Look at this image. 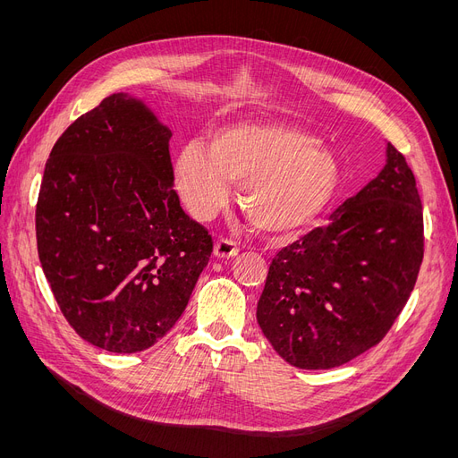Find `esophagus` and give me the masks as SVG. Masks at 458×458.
Here are the masks:
<instances>
[{"label": "esophagus", "instance_id": "esophagus-1", "mask_svg": "<svg viewBox=\"0 0 458 458\" xmlns=\"http://www.w3.org/2000/svg\"><path fill=\"white\" fill-rule=\"evenodd\" d=\"M239 247L232 242V239H216V243L213 247V254L216 258H233L237 256Z\"/></svg>", "mask_w": 458, "mask_h": 458}]
</instances>
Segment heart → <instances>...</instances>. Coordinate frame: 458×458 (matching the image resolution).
Segmentation results:
<instances>
[{
	"label": "heart",
	"instance_id": "b5f03b06",
	"mask_svg": "<svg viewBox=\"0 0 458 458\" xmlns=\"http://www.w3.org/2000/svg\"><path fill=\"white\" fill-rule=\"evenodd\" d=\"M340 165L319 140L282 123H243L211 133L208 147L189 140L174 161L187 209L200 221L219 213L239 183L247 219L275 237L297 233L328 206L340 185Z\"/></svg>",
	"mask_w": 458,
	"mask_h": 458
}]
</instances>
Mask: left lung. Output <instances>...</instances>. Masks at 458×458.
Wrapping results in <instances>:
<instances>
[{
    "instance_id": "8db88e82",
    "label": "left lung",
    "mask_w": 458,
    "mask_h": 458,
    "mask_svg": "<svg viewBox=\"0 0 458 458\" xmlns=\"http://www.w3.org/2000/svg\"><path fill=\"white\" fill-rule=\"evenodd\" d=\"M412 168L388 142V163L354 197L271 261L256 319L301 369H330L382 342L423 261V211Z\"/></svg>"
}]
</instances>
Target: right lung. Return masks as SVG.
I'll use <instances>...</instances> for the list:
<instances>
[{
    "label": "right lung",
    "instance_id": "1",
    "mask_svg": "<svg viewBox=\"0 0 458 458\" xmlns=\"http://www.w3.org/2000/svg\"><path fill=\"white\" fill-rule=\"evenodd\" d=\"M171 135L140 100L116 92L63 131L44 166L42 271L68 325L109 352L163 338L213 252L173 189Z\"/></svg>",
    "mask_w": 458,
    "mask_h": 458
}]
</instances>
